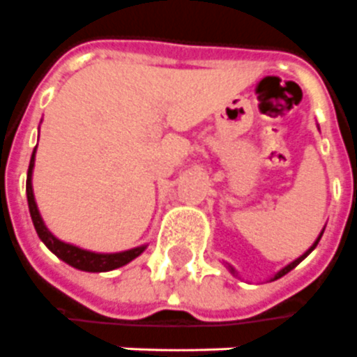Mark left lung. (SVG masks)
Masks as SVG:
<instances>
[{
    "label": "left lung",
    "instance_id": "obj_1",
    "mask_svg": "<svg viewBox=\"0 0 357 357\" xmlns=\"http://www.w3.org/2000/svg\"><path fill=\"white\" fill-rule=\"evenodd\" d=\"M321 234H323V232H321ZM321 234H319V238L315 240V244H313V246L310 248V250H307V252H305V254L302 255V257H298V259H294V261H292V264H290V265H287V267H284V269H282V271L277 273V275H275V279H280V277H282V275H287L288 271H292V269H294L296 265L300 264V261H302V259H305V257H307V255L312 254V250H313V248H315V246H317V242H319V240H321Z\"/></svg>",
    "mask_w": 357,
    "mask_h": 357
}]
</instances>
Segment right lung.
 <instances>
[{
	"instance_id": "add662e5",
	"label": "right lung",
	"mask_w": 357,
	"mask_h": 357,
	"mask_svg": "<svg viewBox=\"0 0 357 357\" xmlns=\"http://www.w3.org/2000/svg\"><path fill=\"white\" fill-rule=\"evenodd\" d=\"M36 151V150H34ZM34 151H32V158H30L29 165V174H26V198H29V209L30 217H32V223H34V229H36L38 236L42 238L45 246L52 250L53 254L57 255L59 259H63L65 264L77 267L80 271H90V273H102V271H111V269H117V267H123L128 261H132L134 257L142 254L146 246L134 248V250H128V252H121V254H93V252H86V250H80L77 246H70V244H65L61 240H57L53 236L52 232L45 229L42 217L38 213L36 202H34V194H32V167H34Z\"/></svg>"
}]
</instances>
